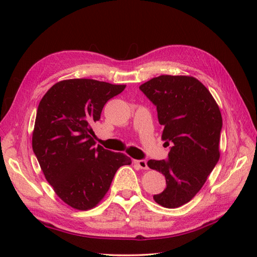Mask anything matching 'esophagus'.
<instances>
[{
  "label": "esophagus",
  "instance_id": "obj_1",
  "mask_svg": "<svg viewBox=\"0 0 257 257\" xmlns=\"http://www.w3.org/2000/svg\"><path fill=\"white\" fill-rule=\"evenodd\" d=\"M135 163L137 165L140 169H143V170H148V165H147V160H135Z\"/></svg>",
  "mask_w": 257,
  "mask_h": 257
}]
</instances>
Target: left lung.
<instances>
[{
  "mask_svg": "<svg viewBox=\"0 0 257 257\" xmlns=\"http://www.w3.org/2000/svg\"><path fill=\"white\" fill-rule=\"evenodd\" d=\"M139 88L157 107L162 140L171 145L168 160L148 161V167L161 172L167 182L154 199L174 209L194 198L220 159V108L192 76L161 75Z\"/></svg>",
  "mask_w": 257,
  "mask_h": 257,
  "instance_id": "left-lung-1",
  "label": "left lung"
}]
</instances>
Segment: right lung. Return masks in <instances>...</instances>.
Instances as JSON below:
<instances>
[{"mask_svg": "<svg viewBox=\"0 0 257 257\" xmlns=\"http://www.w3.org/2000/svg\"><path fill=\"white\" fill-rule=\"evenodd\" d=\"M125 85L76 78L52 86L37 108L33 151L55 193L76 210H90L108 192L114 173L132 159L95 147L91 125Z\"/></svg>", "mask_w": 257, "mask_h": 257, "instance_id": "1", "label": "right lung"}]
</instances>
